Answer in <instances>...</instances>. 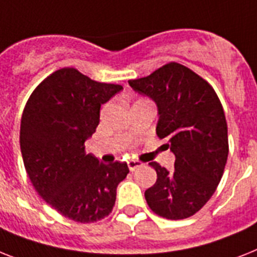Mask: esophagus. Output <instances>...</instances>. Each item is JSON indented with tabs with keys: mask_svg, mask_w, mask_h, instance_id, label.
<instances>
[{
	"mask_svg": "<svg viewBox=\"0 0 257 257\" xmlns=\"http://www.w3.org/2000/svg\"><path fill=\"white\" fill-rule=\"evenodd\" d=\"M127 165H128V169H130V171H135L137 168L142 167L143 163H141L139 160H128V162H127Z\"/></svg>",
	"mask_w": 257,
	"mask_h": 257,
	"instance_id": "1",
	"label": "esophagus"
}]
</instances>
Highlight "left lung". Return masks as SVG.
Instances as JSON below:
<instances>
[{"label": "left lung", "instance_id": "obj_1", "mask_svg": "<svg viewBox=\"0 0 257 257\" xmlns=\"http://www.w3.org/2000/svg\"><path fill=\"white\" fill-rule=\"evenodd\" d=\"M128 85L158 106L156 134L175 154L169 172L151 162L158 175L144 197L155 214L184 219L213 196L228 156L227 123L217 93L192 69L169 63Z\"/></svg>", "mask_w": 257, "mask_h": 257}]
</instances>
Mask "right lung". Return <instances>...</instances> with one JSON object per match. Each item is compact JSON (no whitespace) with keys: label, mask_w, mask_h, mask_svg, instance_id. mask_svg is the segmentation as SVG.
Segmentation results:
<instances>
[{"label":"right lung","mask_w":257,"mask_h":257,"mask_svg":"<svg viewBox=\"0 0 257 257\" xmlns=\"http://www.w3.org/2000/svg\"><path fill=\"white\" fill-rule=\"evenodd\" d=\"M122 89L61 68L40 82L23 110L19 143L27 175L48 205L75 222L107 217L128 173L126 163L105 164L85 154L101 105Z\"/></svg>","instance_id":"1"}]
</instances>
